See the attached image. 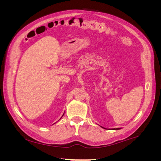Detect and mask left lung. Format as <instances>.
<instances>
[{"label":"left lung","instance_id":"obj_1","mask_svg":"<svg viewBox=\"0 0 161 161\" xmlns=\"http://www.w3.org/2000/svg\"><path fill=\"white\" fill-rule=\"evenodd\" d=\"M102 128H103V127H102ZM119 129H121L120 128H114L113 130H119Z\"/></svg>","mask_w":161,"mask_h":161}]
</instances>
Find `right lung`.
<instances>
[{
    "label": "right lung",
    "mask_w": 161,
    "mask_h": 161,
    "mask_svg": "<svg viewBox=\"0 0 161 161\" xmlns=\"http://www.w3.org/2000/svg\"><path fill=\"white\" fill-rule=\"evenodd\" d=\"M64 114H63V115H64ZM63 115H62V116H63ZM61 118H60V119H61Z\"/></svg>",
    "instance_id": "add662e5"
}]
</instances>
